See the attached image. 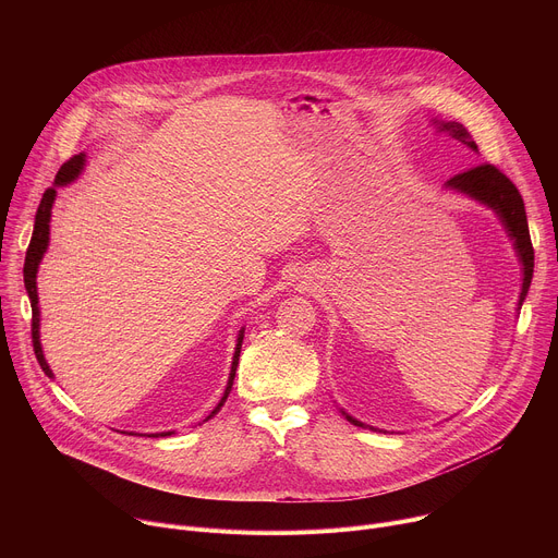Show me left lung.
Returning <instances> with one entry per match:
<instances>
[{"mask_svg":"<svg viewBox=\"0 0 558 558\" xmlns=\"http://www.w3.org/2000/svg\"><path fill=\"white\" fill-rule=\"evenodd\" d=\"M433 125L437 128V132L468 145L472 151H476V143L472 141L470 132L457 123V121H437L433 119ZM446 190H452V192H459L476 203L486 205L488 209H493L504 229L508 231L510 241L514 245V252H517V258L521 263V271H523V282H521V293H519V304H517V311H521V304L527 295V289H530V282H532V271H534V250H532V241H530V229H527V216H525V205H523V198L519 194V190L514 187V183L504 174L499 172L495 166H476L468 172H461L457 177H452L450 181H446L444 185ZM340 413L353 424V426H362L366 428V424L357 422L355 417H351L349 413H344L340 409ZM371 430H377L371 426Z\"/></svg>","mask_w":558,"mask_h":558,"instance_id":"left-lung-1","label":"left lung"}]
</instances>
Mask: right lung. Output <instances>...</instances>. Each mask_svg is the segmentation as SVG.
I'll use <instances>...</instances> for the list:
<instances>
[{
  "mask_svg": "<svg viewBox=\"0 0 558 558\" xmlns=\"http://www.w3.org/2000/svg\"><path fill=\"white\" fill-rule=\"evenodd\" d=\"M84 166H86V154L78 151L74 154L70 161H65L61 166V170L57 172L54 177V185L48 187L44 192V198L39 203V209H37V216H35V229H33V238H31V245H28V252H26V263H24V284H26V291H28V298H31V306H33V347H35V355H37V362L41 366V371L52 377V371L44 357V351H41V342H39V295H37V271H39V263L48 250V243H50V214H52V203L57 198V187H63V185H70L74 183L78 177H82L84 172ZM243 338H245V329L238 331V338H235V349H233V357H231V371H229V379H227V386H225V392L220 397V402L216 404V409L205 417L211 420L220 409L222 404L227 402L229 397V390L233 386V377H235V366H238V357H241V347H243ZM134 435V433H130ZM168 437V435H174V430H168V433H156L151 437Z\"/></svg>",
  "mask_w": 558,
  "mask_h": 558,
  "instance_id": "add662e5",
  "label": "right lung"
}]
</instances>
